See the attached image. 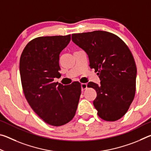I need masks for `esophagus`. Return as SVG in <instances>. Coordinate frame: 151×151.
Listing matches in <instances>:
<instances>
[{
	"label": "esophagus",
	"instance_id": "obj_1",
	"mask_svg": "<svg viewBox=\"0 0 151 151\" xmlns=\"http://www.w3.org/2000/svg\"><path fill=\"white\" fill-rule=\"evenodd\" d=\"M87 88V85H86V83H82L81 84V89H82V91H85V89H86Z\"/></svg>",
	"mask_w": 151,
	"mask_h": 151
}]
</instances>
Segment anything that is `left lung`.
I'll return each mask as SVG.
<instances>
[{"label":"left lung","mask_w":151,"mask_h":151,"mask_svg":"<svg viewBox=\"0 0 151 151\" xmlns=\"http://www.w3.org/2000/svg\"><path fill=\"white\" fill-rule=\"evenodd\" d=\"M72 40L88 56L101 85L90 82L88 87L96 91L93 104L97 114L106 121L123 116L136 91L137 66L131 50L122 39L103 30L72 35Z\"/></svg>","instance_id":"left-lung-1"}]
</instances>
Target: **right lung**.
I'll list each match as a JSON object with an SVG mask.
<instances>
[{"label":"right lung","instance_id":"add662e5","mask_svg":"<svg viewBox=\"0 0 151 151\" xmlns=\"http://www.w3.org/2000/svg\"><path fill=\"white\" fill-rule=\"evenodd\" d=\"M70 41V35L40 37L28 43L20 58V75L25 98L46 123L59 127L75 116L81 94L78 82L63 86L59 55Z\"/></svg>","mask_w":151,"mask_h":151}]
</instances>
